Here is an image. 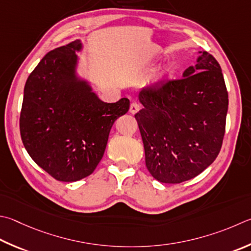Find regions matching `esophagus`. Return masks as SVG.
I'll return each mask as SVG.
<instances>
[{
	"label": "esophagus",
	"instance_id": "obj_1",
	"mask_svg": "<svg viewBox=\"0 0 251 251\" xmlns=\"http://www.w3.org/2000/svg\"><path fill=\"white\" fill-rule=\"evenodd\" d=\"M139 110H140V106H139V104H138V103L133 102V103L130 104L129 112H130L131 114H136V113H137Z\"/></svg>",
	"mask_w": 251,
	"mask_h": 251
}]
</instances>
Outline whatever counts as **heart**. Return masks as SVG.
<instances>
[{
    "mask_svg": "<svg viewBox=\"0 0 251 251\" xmlns=\"http://www.w3.org/2000/svg\"><path fill=\"white\" fill-rule=\"evenodd\" d=\"M170 70H171V68H170V67L166 68V69H165V74H168V72H170Z\"/></svg>",
    "mask_w": 251,
    "mask_h": 251,
    "instance_id": "b5f03b06",
    "label": "heart"
}]
</instances>
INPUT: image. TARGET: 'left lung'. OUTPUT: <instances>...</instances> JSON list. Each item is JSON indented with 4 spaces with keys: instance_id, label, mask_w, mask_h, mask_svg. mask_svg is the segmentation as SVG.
I'll list each match as a JSON object with an SVG mask.
<instances>
[{
    "instance_id": "obj_1",
    "label": "left lung",
    "mask_w": 251,
    "mask_h": 251,
    "mask_svg": "<svg viewBox=\"0 0 251 251\" xmlns=\"http://www.w3.org/2000/svg\"><path fill=\"white\" fill-rule=\"evenodd\" d=\"M179 80L161 81L139 93L135 118L146 167L162 183H181L211 166L225 134L228 93L220 63L200 51Z\"/></svg>"
}]
</instances>
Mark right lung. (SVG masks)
<instances>
[{
	"label": "right lung",
	"mask_w": 251,
	"mask_h": 251,
	"mask_svg": "<svg viewBox=\"0 0 251 251\" xmlns=\"http://www.w3.org/2000/svg\"><path fill=\"white\" fill-rule=\"evenodd\" d=\"M81 40L49 51L29 75L20 117L30 158L58 181L92 173L105 151L110 130L129 110V100L105 103L76 75Z\"/></svg>",
	"instance_id": "right-lung-1"
}]
</instances>
